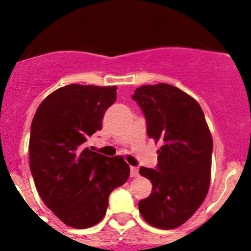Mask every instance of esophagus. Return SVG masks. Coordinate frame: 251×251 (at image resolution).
Instances as JSON below:
<instances>
[{"label": "esophagus", "mask_w": 251, "mask_h": 251, "mask_svg": "<svg viewBox=\"0 0 251 251\" xmlns=\"http://www.w3.org/2000/svg\"><path fill=\"white\" fill-rule=\"evenodd\" d=\"M139 175L138 167H130V177H137Z\"/></svg>", "instance_id": "esophagus-1"}]
</instances>
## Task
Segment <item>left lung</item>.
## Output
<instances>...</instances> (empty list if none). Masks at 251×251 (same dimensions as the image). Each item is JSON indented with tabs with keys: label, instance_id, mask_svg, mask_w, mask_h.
I'll use <instances>...</instances> for the list:
<instances>
[{
	"label": "left lung",
	"instance_id": "8db88e82",
	"mask_svg": "<svg viewBox=\"0 0 251 251\" xmlns=\"http://www.w3.org/2000/svg\"><path fill=\"white\" fill-rule=\"evenodd\" d=\"M147 119V134L162 142L157 170L141 167L152 192L139 201L142 217L163 230L176 229L205 200L211 178L212 136L200 104L166 83L142 85L132 95Z\"/></svg>",
	"mask_w": 251,
	"mask_h": 251
}]
</instances>
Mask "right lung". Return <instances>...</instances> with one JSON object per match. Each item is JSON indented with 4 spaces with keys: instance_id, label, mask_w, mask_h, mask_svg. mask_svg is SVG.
<instances>
[{
    "instance_id": "1",
    "label": "right lung",
    "mask_w": 251,
    "mask_h": 251,
    "mask_svg": "<svg viewBox=\"0 0 251 251\" xmlns=\"http://www.w3.org/2000/svg\"><path fill=\"white\" fill-rule=\"evenodd\" d=\"M115 99L117 86L70 84L49 94L32 119L28 157L35 186L54 215L74 229L100 223L110 192L129 177L123 157L84 145L101 129Z\"/></svg>"
}]
</instances>
